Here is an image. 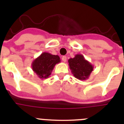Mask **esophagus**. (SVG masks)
Here are the masks:
<instances>
[{
    "label": "esophagus",
    "instance_id": "1",
    "mask_svg": "<svg viewBox=\"0 0 124 124\" xmlns=\"http://www.w3.org/2000/svg\"><path fill=\"white\" fill-rule=\"evenodd\" d=\"M66 60H67V58H66V56H63L62 57V60H63V62H66Z\"/></svg>",
    "mask_w": 124,
    "mask_h": 124
}]
</instances>
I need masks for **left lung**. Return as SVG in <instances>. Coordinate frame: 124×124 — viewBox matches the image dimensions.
Segmentation results:
<instances>
[{"label":"left lung","instance_id":"1","mask_svg":"<svg viewBox=\"0 0 124 124\" xmlns=\"http://www.w3.org/2000/svg\"><path fill=\"white\" fill-rule=\"evenodd\" d=\"M68 63L72 74L79 80L87 79L94 69L93 64L81 54H76L73 58L69 59Z\"/></svg>","mask_w":124,"mask_h":124}]
</instances>
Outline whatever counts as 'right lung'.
Returning a JSON list of instances; mask_svg holds the SVG:
<instances>
[{
	"label": "right lung",
	"mask_w": 124,
	"mask_h": 124,
	"mask_svg": "<svg viewBox=\"0 0 124 124\" xmlns=\"http://www.w3.org/2000/svg\"><path fill=\"white\" fill-rule=\"evenodd\" d=\"M61 62L58 55H53L49 53L43 52L34 60L31 68L38 78L46 79L51 74L55 65Z\"/></svg>",
	"instance_id": "add662e5"
}]
</instances>
